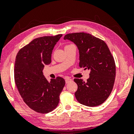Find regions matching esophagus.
<instances>
[{"label":"esophagus","instance_id":"obj_1","mask_svg":"<svg viewBox=\"0 0 134 134\" xmlns=\"http://www.w3.org/2000/svg\"><path fill=\"white\" fill-rule=\"evenodd\" d=\"M71 81H72V79H71L70 77H65L66 83H68Z\"/></svg>","mask_w":134,"mask_h":134}]
</instances>
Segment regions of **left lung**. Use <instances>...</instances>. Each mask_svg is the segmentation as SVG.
Returning <instances> with one entry per match:
<instances>
[{"mask_svg": "<svg viewBox=\"0 0 134 134\" xmlns=\"http://www.w3.org/2000/svg\"><path fill=\"white\" fill-rule=\"evenodd\" d=\"M64 40L72 41L79 51V66L89 69L87 82L79 79L74 81L78 86L75 96L77 101L88 107L104 103L113 90L116 76L114 58L103 40L87 33L66 35Z\"/></svg>", "mask_w": 134, "mask_h": 134, "instance_id": "8db88e82", "label": "left lung"}]
</instances>
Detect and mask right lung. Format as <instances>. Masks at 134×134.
Returning <instances> with one entry per match:
<instances>
[{
	"instance_id": "1",
	"label": "right lung",
	"mask_w": 134,
	"mask_h": 134,
	"mask_svg": "<svg viewBox=\"0 0 134 134\" xmlns=\"http://www.w3.org/2000/svg\"><path fill=\"white\" fill-rule=\"evenodd\" d=\"M62 34L37 38L21 48L14 63V82L25 104L33 110L47 113L57 107L65 85L61 77L49 82L44 76L45 65L51 63L55 45Z\"/></svg>"
}]
</instances>
